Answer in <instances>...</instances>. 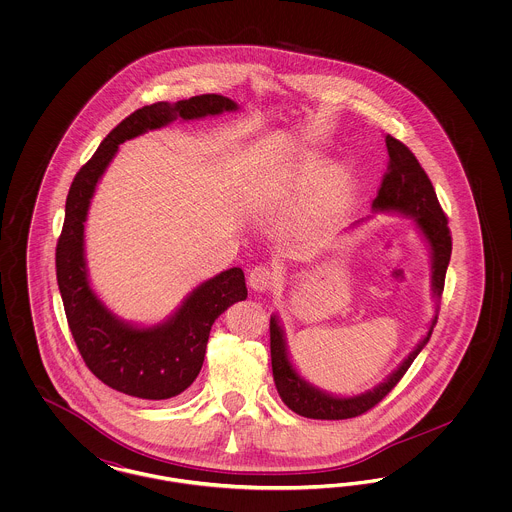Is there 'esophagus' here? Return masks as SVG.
Returning a JSON list of instances; mask_svg holds the SVG:
<instances>
[{"label": "esophagus", "mask_w": 512, "mask_h": 512, "mask_svg": "<svg viewBox=\"0 0 512 512\" xmlns=\"http://www.w3.org/2000/svg\"><path fill=\"white\" fill-rule=\"evenodd\" d=\"M249 286L255 290V292H267L274 282H276V274L272 268L267 265H257L255 268H251L249 272Z\"/></svg>", "instance_id": "34e87169"}]
</instances>
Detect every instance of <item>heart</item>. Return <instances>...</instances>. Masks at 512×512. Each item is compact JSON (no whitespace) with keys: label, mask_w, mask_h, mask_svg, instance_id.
Wrapping results in <instances>:
<instances>
[{"label":"heart","mask_w":512,"mask_h":512,"mask_svg":"<svg viewBox=\"0 0 512 512\" xmlns=\"http://www.w3.org/2000/svg\"><path fill=\"white\" fill-rule=\"evenodd\" d=\"M318 174H320V169H318V167H311L309 176H311V178H317ZM347 197H349V178H347L345 174H340V176H336V180L332 182V188H330V203H332L334 207H340V205H343V203L347 201Z\"/></svg>","instance_id":"heart-1"}]
</instances>
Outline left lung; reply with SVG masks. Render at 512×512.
Segmentation results:
<instances>
[{
    "instance_id": "left-lung-1",
    "label": "left lung",
    "mask_w": 512,
    "mask_h": 512,
    "mask_svg": "<svg viewBox=\"0 0 512 512\" xmlns=\"http://www.w3.org/2000/svg\"><path fill=\"white\" fill-rule=\"evenodd\" d=\"M386 147H388V171L382 178L380 190L372 207L376 211H397L403 215H411L416 220V226L424 234L426 242L432 249V290L434 295L441 299L443 286H445V272L451 259V230L447 226V217L439 205L438 195L428 178V174L416 161L413 151L386 134ZM438 322V315L432 320L428 334L424 340L414 347L413 353L403 361L390 378L372 391H366L357 397H334L324 391L313 388L305 380L299 378L295 372L288 351L282 328L276 317H270V361H272V376L280 399L293 413L301 414L305 418L317 420H343L361 416L372 407H376L397 382L405 376L409 366L413 365L416 355L428 343L432 330Z\"/></svg>"
}]
</instances>
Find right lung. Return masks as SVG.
Here are the masks:
<instances>
[{
	"label": "right lung",
	"mask_w": 512,
	"mask_h": 512,
	"mask_svg": "<svg viewBox=\"0 0 512 512\" xmlns=\"http://www.w3.org/2000/svg\"><path fill=\"white\" fill-rule=\"evenodd\" d=\"M238 105L219 94H203L146 105L117 124L92 159L76 172L65 205V222L55 247L57 284L74 343L90 372L105 386L140 399H171L192 386L211 326L236 301L247 297L242 268L234 267L203 282L165 324L136 328L111 315L92 292L84 261V222L101 174L122 142L161 128L176 117L190 121Z\"/></svg>",
	"instance_id": "obj_1"
}]
</instances>
